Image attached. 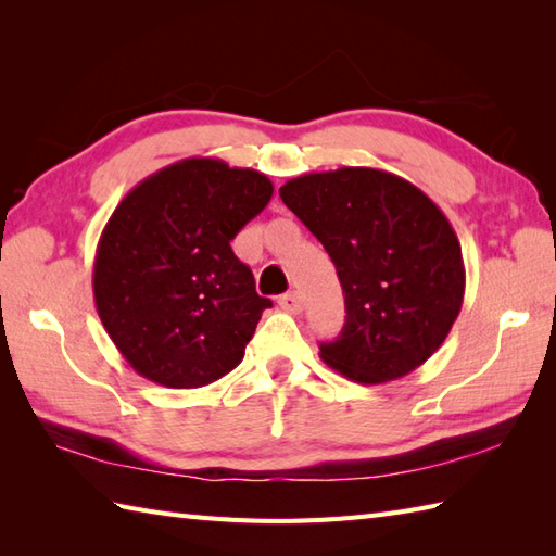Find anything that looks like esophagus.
I'll return each instance as SVG.
<instances>
[{"instance_id":"obj_1","label":"esophagus","mask_w":556,"mask_h":556,"mask_svg":"<svg viewBox=\"0 0 556 556\" xmlns=\"http://www.w3.org/2000/svg\"><path fill=\"white\" fill-rule=\"evenodd\" d=\"M279 308L287 311V313H301L303 311V296L299 291H291V293H285V296L279 299Z\"/></svg>"}]
</instances>
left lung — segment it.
Instances as JSON below:
<instances>
[{"mask_svg":"<svg viewBox=\"0 0 556 556\" xmlns=\"http://www.w3.org/2000/svg\"><path fill=\"white\" fill-rule=\"evenodd\" d=\"M332 257L346 323L320 358L353 382L382 384L442 346L460 313L466 269L444 212L396 174L341 167L279 188Z\"/></svg>","mask_w":556,"mask_h":556,"instance_id":"8db88e82","label":"left lung"}]
</instances>
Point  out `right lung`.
<instances>
[{"instance_id": "1", "label": "right lung", "mask_w": 556, "mask_h": 556, "mask_svg": "<svg viewBox=\"0 0 556 556\" xmlns=\"http://www.w3.org/2000/svg\"><path fill=\"white\" fill-rule=\"evenodd\" d=\"M271 191L255 169L191 157L148 176L116 205L98 243L92 293L110 339L138 375L193 389L243 361L271 301L257 296L231 241Z\"/></svg>"}]
</instances>
